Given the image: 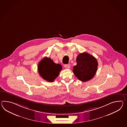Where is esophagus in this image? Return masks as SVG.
I'll use <instances>...</instances> for the list:
<instances>
[{
  "label": "esophagus",
  "mask_w": 127,
  "mask_h": 127,
  "mask_svg": "<svg viewBox=\"0 0 127 127\" xmlns=\"http://www.w3.org/2000/svg\"><path fill=\"white\" fill-rule=\"evenodd\" d=\"M64 67L66 69H70V65H69V64H66V65H64Z\"/></svg>",
  "instance_id": "esophagus-1"
}]
</instances>
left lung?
<instances>
[{
    "label": "left lung",
    "instance_id": "left-lung-1",
    "mask_svg": "<svg viewBox=\"0 0 127 127\" xmlns=\"http://www.w3.org/2000/svg\"><path fill=\"white\" fill-rule=\"evenodd\" d=\"M77 65L73 68V72L77 78L86 82L93 78L98 68V62L96 58L86 52L81 53L77 56Z\"/></svg>",
    "mask_w": 127,
    "mask_h": 127
}]
</instances>
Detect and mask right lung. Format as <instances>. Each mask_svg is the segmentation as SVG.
Masks as SVG:
<instances>
[{
  "mask_svg": "<svg viewBox=\"0 0 127 127\" xmlns=\"http://www.w3.org/2000/svg\"><path fill=\"white\" fill-rule=\"evenodd\" d=\"M38 71L43 79L52 82L59 76L60 71L62 70V66L56 64L50 58L45 57L38 65Z\"/></svg>",
  "mask_w": 127,
  "mask_h": 127,
  "instance_id": "right-lung-1",
  "label": "right lung"
}]
</instances>
